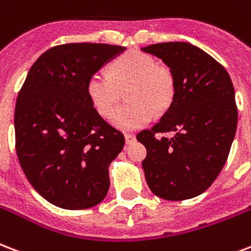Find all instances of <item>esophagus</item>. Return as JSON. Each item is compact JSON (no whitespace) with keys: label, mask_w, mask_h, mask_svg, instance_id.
Returning <instances> with one entry per match:
<instances>
[{"label":"esophagus","mask_w":251,"mask_h":251,"mask_svg":"<svg viewBox=\"0 0 251 251\" xmlns=\"http://www.w3.org/2000/svg\"><path fill=\"white\" fill-rule=\"evenodd\" d=\"M134 141H135V135H134V134H125V142L127 143V145L133 143Z\"/></svg>","instance_id":"1"}]
</instances>
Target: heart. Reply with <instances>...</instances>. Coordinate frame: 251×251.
I'll list each match as a JSON object with an SVG mask.
<instances>
[{"label": "heart", "mask_w": 251, "mask_h": 251, "mask_svg": "<svg viewBox=\"0 0 251 251\" xmlns=\"http://www.w3.org/2000/svg\"><path fill=\"white\" fill-rule=\"evenodd\" d=\"M109 75L96 72L87 81V95L93 108L108 116L126 89L127 104L114 109L110 121L122 130H133L149 124L154 112H164L175 96V79L171 71L158 66L154 56L129 51L114 59Z\"/></svg>", "instance_id": "heart-1"}]
</instances>
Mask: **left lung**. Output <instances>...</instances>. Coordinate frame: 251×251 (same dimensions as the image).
<instances>
[{"label": "left lung", "instance_id": "left-lung-1", "mask_svg": "<svg viewBox=\"0 0 251 251\" xmlns=\"http://www.w3.org/2000/svg\"><path fill=\"white\" fill-rule=\"evenodd\" d=\"M162 59L175 79V96L160 121L137 139L147 150L142 167L151 192L187 200L209 188L226 163L237 130L234 88L226 70L185 42L143 47ZM174 131L172 139L156 133Z\"/></svg>", "mask_w": 251, "mask_h": 251}]
</instances>
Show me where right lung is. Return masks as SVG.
I'll return each instance as SVG.
<instances>
[{
  "label": "right lung",
  "mask_w": 251,
  "mask_h": 251,
  "mask_svg": "<svg viewBox=\"0 0 251 251\" xmlns=\"http://www.w3.org/2000/svg\"><path fill=\"white\" fill-rule=\"evenodd\" d=\"M124 51L104 43L55 46L36 59L19 91L17 156L36 192L59 208L87 209L108 194L109 164L125 138L93 108L87 81Z\"/></svg>",
  "instance_id": "right-lung-1"
}]
</instances>
